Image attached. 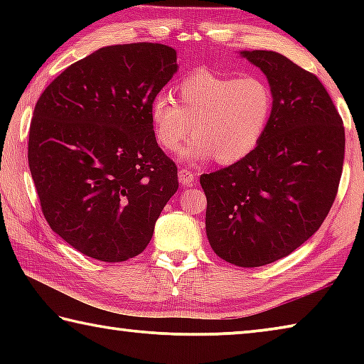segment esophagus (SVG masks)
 Instances as JSON below:
<instances>
[{
  "label": "esophagus",
  "mask_w": 364,
  "mask_h": 364,
  "mask_svg": "<svg viewBox=\"0 0 364 364\" xmlns=\"http://www.w3.org/2000/svg\"><path fill=\"white\" fill-rule=\"evenodd\" d=\"M178 178H180V183L183 184V186H189V184L194 183V173H191L189 170L186 168H181L180 171H178Z\"/></svg>",
  "instance_id": "obj_1"
}]
</instances>
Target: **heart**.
<instances>
[{
  "label": "heart",
  "mask_w": 364,
  "mask_h": 364,
  "mask_svg": "<svg viewBox=\"0 0 364 364\" xmlns=\"http://www.w3.org/2000/svg\"><path fill=\"white\" fill-rule=\"evenodd\" d=\"M175 95L176 102L164 93L154 97L149 117L164 151H176L194 134L180 152L188 162H239L260 143L273 114V91L258 75L196 69L175 86Z\"/></svg>",
  "instance_id": "heart-1"
}]
</instances>
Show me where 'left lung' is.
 I'll return each mask as SVG.
<instances>
[{
  "label": "left lung",
  "mask_w": 364,
  "mask_h": 364,
  "mask_svg": "<svg viewBox=\"0 0 364 364\" xmlns=\"http://www.w3.org/2000/svg\"><path fill=\"white\" fill-rule=\"evenodd\" d=\"M268 78L273 114L247 157L200 176L205 231L236 267L273 263L318 231L341 181L345 130L316 75L274 51H241Z\"/></svg>",
  "instance_id": "left-lung-1"
}]
</instances>
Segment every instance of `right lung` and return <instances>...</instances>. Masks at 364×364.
<instances>
[{
	"label": "right lung",
	"instance_id": "add662e5",
	"mask_svg": "<svg viewBox=\"0 0 364 364\" xmlns=\"http://www.w3.org/2000/svg\"><path fill=\"white\" fill-rule=\"evenodd\" d=\"M176 51L132 43L95 51L54 78L33 110L28 167L51 230L86 257L125 262L149 244L178 189L149 109Z\"/></svg>",
	"mask_w": 364,
	"mask_h": 364
}]
</instances>
